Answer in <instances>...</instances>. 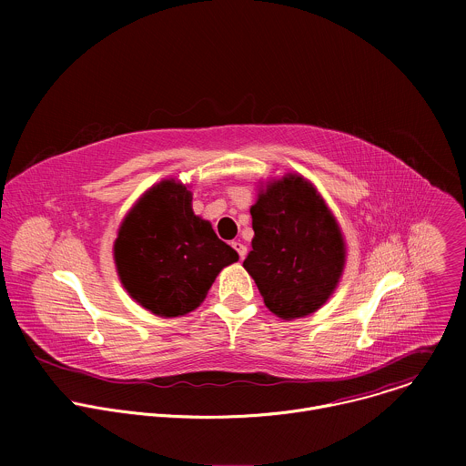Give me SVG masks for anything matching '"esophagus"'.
I'll use <instances>...</instances> for the list:
<instances>
[{
    "mask_svg": "<svg viewBox=\"0 0 466 466\" xmlns=\"http://www.w3.org/2000/svg\"><path fill=\"white\" fill-rule=\"evenodd\" d=\"M232 247H234V250L238 252L239 259H243V258L247 256V247H245L241 241H234V243H232Z\"/></svg>",
    "mask_w": 466,
    "mask_h": 466,
    "instance_id": "obj_1",
    "label": "esophagus"
}]
</instances>
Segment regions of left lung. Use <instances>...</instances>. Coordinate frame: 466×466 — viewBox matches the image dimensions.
<instances>
[{
    "mask_svg": "<svg viewBox=\"0 0 466 466\" xmlns=\"http://www.w3.org/2000/svg\"><path fill=\"white\" fill-rule=\"evenodd\" d=\"M252 250L243 268L275 315L297 319L319 309L345 265L341 230L315 187L289 175L258 195Z\"/></svg>",
    "mask_w": 466,
    "mask_h": 466,
    "instance_id": "1",
    "label": "left lung"
}]
</instances>
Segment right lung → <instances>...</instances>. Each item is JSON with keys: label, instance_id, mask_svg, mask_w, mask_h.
Here are the masks:
<instances>
[{"label": "right lung", "instance_id": "add662e5", "mask_svg": "<svg viewBox=\"0 0 466 466\" xmlns=\"http://www.w3.org/2000/svg\"><path fill=\"white\" fill-rule=\"evenodd\" d=\"M114 258L132 299L157 315L178 317L205 300L238 252L193 214L186 186L164 180L125 218Z\"/></svg>", "mask_w": 466, "mask_h": 466}]
</instances>
